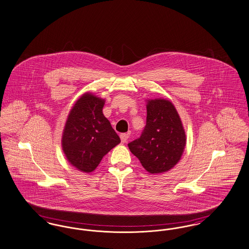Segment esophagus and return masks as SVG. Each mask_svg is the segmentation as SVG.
<instances>
[{
    "instance_id": "obj_1",
    "label": "esophagus",
    "mask_w": 249,
    "mask_h": 249,
    "mask_svg": "<svg viewBox=\"0 0 249 249\" xmlns=\"http://www.w3.org/2000/svg\"><path fill=\"white\" fill-rule=\"evenodd\" d=\"M120 139H121V142H126L129 139V134L128 133H121L120 134Z\"/></svg>"
}]
</instances>
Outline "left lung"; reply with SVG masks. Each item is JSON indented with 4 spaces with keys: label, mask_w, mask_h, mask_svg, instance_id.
Listing matches in <instances>:
<instances>
[{
    "label": "left lung",
    "mask_w": 249,
    "mask_h": 249,
    "mask_svg": "<svg viewBox=\"0 0 249 249\" xmlns=\"http://www.w3.org/2000/svg\"><path fill=\"white\" fill-rule=\"evenodd\" d=\"M146 111V124L141 136L128 146L148 173L162 174L180 160L186 146V133L170 101L147 100Z\"/></svg>",
    "instance_id": "8db88e82"
}]
</instances>
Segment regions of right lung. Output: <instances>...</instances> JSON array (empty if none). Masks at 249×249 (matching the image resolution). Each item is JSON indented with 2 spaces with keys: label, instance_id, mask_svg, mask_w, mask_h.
I'll use <instances>...</instances> for the list:
<instances>
[{
  "label": "right lung",
  "instance_id": "1",
  "mask_svg": "<svg viewBox=\"0 0 249 249\" xmlns=\"http://www.w3.org/2000/svg\"><path fill=\"white\" fill-rule=\"evenodd\" d=\"M105 100L89 92L71 108L62 133L61 145L71 165L84 173L93 172L120 138L103 114Z\"/></svg>",
  "mask_w": 249,
  "mask_h": 249
}]
</instances>
